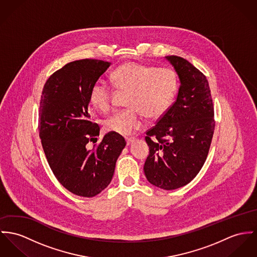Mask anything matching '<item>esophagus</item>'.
I'll return each instance as SVG.
<instances>
[{
	"label": "esophagus",
	"mask_w": 257,
	"mask_h": 257,
	"mask_svg": "<svg viewBox=\"0 0 257 257\" xmlns=\"http://www.w3.org/2000/svg\"><path fill=\"white\" fill-rule=\"evenodd\" d=\"M134 138H127L126 139V143H127V145L129 146V145H131L133 142H134Z\"/></svg>",
	"instance_id": "esophagus-1"
}]
</instances>
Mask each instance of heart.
Returning <instances> with one entry per match:
<instances>
[{"instance_id": "b5f03b06", "label": "heart", "mask_w": 257, "mask_h": 257, "mask_svg": "<svg viewBox=\"0 0 257 257\" xmlns=\"http://www.w3.org/2000/svg\"><path fill=\"white\" fill-rule=\"evenodd\" d=\"M114 87L127 92L125 104L128 106L104 121L107 131L129 136L144 125V115L158 118L170 107L178 90L177 76L170 68H157L138 62L118 66L112 73ZM114 91L106 82L96 81L89 93L91 104L101 112L111 108Z\"/></svg>"}]
</instances>
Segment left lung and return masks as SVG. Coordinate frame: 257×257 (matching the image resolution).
<instances>
[{
    "instance_id": "8db88e82",
    "label": "left lung",
    "mask_w": 257,
    "mask_h": 257,
    "mask_svg": "<svg viewBox=\"0 0 257 257\" xmlns=\"http://www.w3.org/2000/svg\"><path fill=\"white\" fill-rule=\"evenodd\" d=\"M166 59L177 72L180 87L173 104L146 132L150 154L144 171L156 187L175 190L189 184L203 166L215 120L205 75L187 59L177 56Z\"/></svg>"
}]
</instances>
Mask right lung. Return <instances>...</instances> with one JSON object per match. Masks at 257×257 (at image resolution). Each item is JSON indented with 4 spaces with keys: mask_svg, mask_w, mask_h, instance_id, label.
Listing matches in <instances>:
<instances>
[{
    "mask_svg": "<svg viewBox=\"0 0 257 257\" xmlns=\"http://www.w3.org/2000/svg\"><path fill=\"white\" fill-rule=\"evenodd\" d=\"M109 65L92 59L65 64L47 80L40 100L39 136L50 167L66 190L84 198L109 185L126 146L121 135L108 132L93 149L88 147L99 134L90 114V89Z\"/></svg>",
    "mask_w": 257,
    "mask_h": 257,
    "instance_id": "right-lung-1",
    "label": "right lung"
}]
</instances>
